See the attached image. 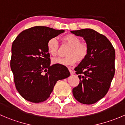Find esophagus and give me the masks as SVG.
<instances>
[{
    "label": "esophagus",
    "mask_w": 125,
    "mask_h": 125,
    "mask_svg": "<svg viewBox=\"0 0 125 125\" xmlns=\"http://www.w3.org/2000/svg\"><path fill=\"white\" fill-rule=\"evenodd\" d=\"M68 69H69V71L70 73H71V75H73V74H74V72H73V71H72V70L71 69V68H69V67Z\"/></svg>",
    "instance_id": "esophagus-1"
}]
</instances>
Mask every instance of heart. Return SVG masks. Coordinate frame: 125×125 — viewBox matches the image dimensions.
Returning <instances> with one entry per match:
<instances>
[{"instance_id": "1", "label": "heart", "mask_w": 125, "mask_h": 125, "mask_svg": "<svg viewBox=\"0 0 125 125\" xmlns=\"http://www.w3.org/2000/svg\"><path fill=\"white\" fill-rule=\"evenodd\" d=\"M62 41L69 47L66 52L67 56L64 58H53V64L63 66H71L76 62H80L85 60L88 54V46L85 42H81L80 39L74 34H67L62 37ZM47 50L53 56L58 54L59 44L56 38H52L47 43Z\"/></svg>"}]
</instances>
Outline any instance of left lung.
<instances>
[{"mask_svg": "<svg viewBox=\"0 0 125 125\" xmlns=\"http://www.w3.org/2000/svg\"><path fill=\"white\" fill-rule=\"evenodd\" d=\"M71 32L83 38L89 48L86 59L74 69L80 83L72 90L73 97L82 104H94L105 96L114 77L115 49L106 37L93 29Z\"/></svg>", "mask_w": 125, "mask_h": 125, "instance_id": "obj_1", "label": "left lung"}]
</instances>
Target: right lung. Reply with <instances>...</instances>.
I'll return each instance as SVG.
<instances>
[{"label":"right lung","instance_id":"right-lung-1","mask_svg":"<svg viewBox=\"0 0 125 125\" xmlns=\"http://www.w3.org/2000/svg\"><path fill=\"white\" fill-rule=\"evenodd\" d=\"M64 32L35 26L21 32L13 42L10 67L16 90L26 100L34 103L45 101L57 81L70 75L65 66H50L47 50L48 40Z\"/></svg>","mask_w":125,"mask_h":125}]
</instances>
